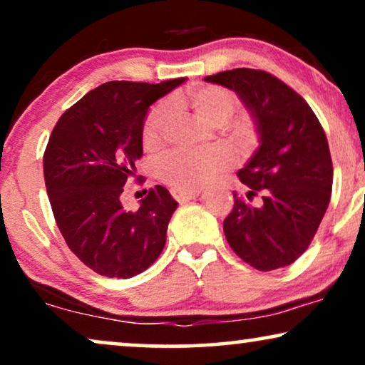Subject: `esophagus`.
<instances>
[{"mask_svg":"<svg viewBox=\"0 0 365 365\" xmlns=\"http://www.w3.org/2000/svg\"><path fill=\"white\" fill-rule=\"evenodd\" d=\"M201 191H178V189H173V196L178 202H186L189 199H196Z\"/></svg>","mask_w":365,"mask_h":365,"instance_id":"obj_1","label":"esophagus"}]
</instances>
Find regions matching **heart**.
Segmentation results:
<instances>
[{
	"instance_id": "obj_1",
	"label": "heart",
	"mask_w": 365,
	"mask_h": 365,
	"mask_svg": "<svg viewBox=\"0 0 365 365\" xmlns=\"http://www.w3.org/2000/svg\"><path fill=\"white\" fill-rule=\"evenodd\" d=\"M187 103L202 121L214 126H222L236 114L237 98L226 88L202 84L192 86L187 91ZM173 118V104L163 101L151 108L143 124V144L148 149L158 148L163 143L168 124ZM239 141L242 146H252L256 136L251 129L239 131ZM231 168V158L227 153L212 149L204 153L176 151L168 154L158 164V178L164 184L178 191H197L212 182L219 174Z\"/></svg>"
}]
</instances>
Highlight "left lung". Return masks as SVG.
<instances>
[{
  "mask_svg": "<svg viewBox=\"0 0 365 365\" xmlns=\"http://www.w3.org/2000/svg\"><path fill=\"white\" fill-rule=\"evenodd\" d=\"M232 89L251 113L259 148L237 176L261 191V206L234 194L224 219L232 251L257 271L292 264L316 236L332 192V159L326 133L311 106L286 83L261 69L237 68L204 78Z\"/></svg>",
  "mask_w": 365,
  "mask_h": 365,
  "instance_id": "8db88e82",
  "label": "left lung"
}]
</instances>
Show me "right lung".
<instances>
[{
	"label": "right lung",
	"mask_w": 365,
	"mask_h": 365,
	"mask_svg": "<svg viewBox=\"0 0 365 365\" xmlns=\"http://www.w3.org/2000/svg\"><path fill=\"white\" fill-rule=\"evenodd\" d=\"M184 81L104 83L64 111L49 136L43 169L54 219L68 247L99 276H138L163 252L178 202L156 186L138 211H126L121 194L143 156L149 106Z\"/></svg>",
	"instance_id": "add662e5"
}]
</instances>
